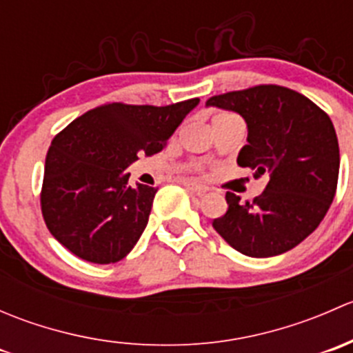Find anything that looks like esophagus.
<instances>
[{"instance_id":"esophagus-1","label":"esophagus","mask_w":353,"mask_h":353,"mask_svg":"<svg viewBox=\"0 0 353 353\" xmlns=\"http://www.w3.org/2000/svg\"><path fill=\"white\" fill-rule=\"evenodd\" d=\"M184 186H186V190L190 191V193L198 194V196H201V194H205L206 191H208V188H206L205 184L193 183V181H184Z\"/></svg>"}]
</instances>
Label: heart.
<instances>
[{
    "label": "heart",
    "instance_id": "1",
    "mask_svg": "<svg viewBox=\"0 0 353 353\" xmlns=\"http://www.w3.org/2000/svg\"><path fill=\"white\" fill-rule=\"evenodd\" d=\"M227 117H236V116H232V114H229V112H220V114H216L215 117H213V121H216V119H227Z\"/></svg>",
    "mask_w": 353,
    "mask_h": 353
}]
</instances>
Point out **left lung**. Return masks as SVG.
Returning a JSON list of instances; mask_svg holds the SVG:
<instances>
[{
	"mask_svg": "<svg viewBox=\"0 0 353 353\" xmlns=\"http://www.w3.org/2000/svg\"><path fill=\"white\" fill-rule=\"evenodd\" d=\"M232 110L248 124V145L237 163L268 176L265 191L241 203L227 193L229 210L213 229L236 251L270 258L301 244L321 223L334 198L340 150L330 116L299 92L258 85L206 101Z\"/></svg>",
	"mask_w": 353,
	"mask_h": 353,
	"instance_id": "obj_1",
	"label": "left lung"
}]
</instances>
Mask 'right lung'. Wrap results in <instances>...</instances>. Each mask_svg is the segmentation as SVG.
I'll return each mask as SVG.
<instances>
[{
  "label": "right lung",
  "instance_id": "obj_1",
  "mask_svg": "<svg viewBox=\"0 0 353 353\" xmlns=\"http://www.w3.org/2000/svg\"><path fill=\"white\" fill-rule=\"evenodd\" d=\"M198 104L112 102L68 124L46 157L41 206L49 232L85 261H121L143 234L157 193L140 183L130 186L126 169L138 155L162 150Z\"/></svg>",
  "mask_w": 353,
  "mask_h": 353
}]
</instances>
